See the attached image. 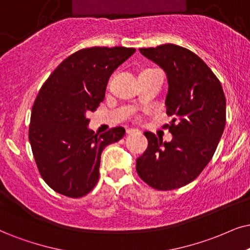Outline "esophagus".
I'll return each mask as SVG.
<instances>
[{
	"instance_id": "34e87169",
	"label": "esophagus",
	"mask_w": 250,
	"mask_h": 250,
	"mask_svg": "<svg viewBox=\"0 0 250 250\" xmlns=\"http://www.w3.org/2000/svg\"><path fill=\"white\" fill-rule=\"evenodd\" d=\"M135 132H137V130H136V129H127V134L128 135L135 134Z\"/></svg>"
}]
</instances>
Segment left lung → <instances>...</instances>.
<instances>
[{
	"mask_svg": "<svg viewBox=\"0 0 250 250\" xmlns=\"http://www.w3.org/2000/svg\"><path fill=\"white\" fill-rule=\"evenodd\" d=\"M140 52L166 72V113L173 119L164 128L173 138L163 142L145 131L147 148L136 170L150 187L173 190L194 181L213 157L226 123L225 94L216 75L187 48L165 43Z\"/></svg>",
	"mask_w": 250,
	"mask_h": 250,
	"instance_id": "obj_1",
	"label": "left lung"
}]
</instances>
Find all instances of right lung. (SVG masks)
I'll use <instances>...</instances> for the list:
<instances>
[{
    "mask_svg": "<svg viewBox=\"0 0 250 250\" xmlns=\"http://www.w3.org/2000/svg\"><path fill=\"white\" fill-rule=\"evenodd\" d=\"M135 52L127 47L81 49L60 63L41 86L28 140L41 176L59 194L78 198L92 190L103 150L125 136L122 127L96 135L86 114L104 100L113 71Z\"/></svg>",
    "mask_w": 250,
    "mask_h": 250,
    "instance_id": "add662e5",
    "label": "right lung"
}]
</instances>
